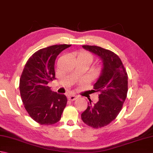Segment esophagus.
I'll return each mask as SVG.
<instances>
[{"label": "esophagus", "mask_w": 153, "mask_h": 153, "mask_svg": "<svg viewBox=\"0 0 153 153\" xmlns=\"http://www.w3.org/2000/svg\"><path fill=\"white\" fill-rule=\"evenodd\" d=\"M77 99V96L75 95H70L69 97H68V99L71 100V101H72V100H76Z\"/></svg>", "instance_id": "1"}]
</instances>
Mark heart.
Returning <instances> with one entry per match:
<instances>
[{"instance_id":"1","label":"heart","mask_w":153,"mask_h":153,"mask_svg":"<svg viewBox=\"0 0 153 153\" xmlns=\"http://www.w3.org/2000/svg\"><path fill=\"white\" fill-rule=\"evenodd\" d=\"M86 58V59H88L90 60L91 63V62L93 61V55L89 53V52H87V51H80L79 53L77 54V58Z\"/></svg>"}]
</instances>
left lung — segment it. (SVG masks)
<instances>
[{"instance_id": "8db88e82", "label": "left lung", "mask_w": 153, "mask_h": 153, "mask_svg": "<svg viewBox=\"0 0 153 153\" xmlns=\"http://www.w3.org/2000/svg\"><path fill=\"white\" fill-rule=\"evenodd\" d=\"M82 47L99 56L103 67L93 85V91L99 93L98 102L93 104L89 100L82 119L93 128H102L116 119L121 111L128 93V74L122 60L114 53L97 46Z\"/></svg>"}]
</instances>
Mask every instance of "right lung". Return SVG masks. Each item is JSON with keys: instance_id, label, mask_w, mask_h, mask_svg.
I'll list each match as a JSON object with an SVG mask.
<instances>
[{"instance_id": "obj_1", "label": "right lung", "mask_w": 153, "mask_h": 153, "mask_svg": "<svg viewBox=\"0 0 153 153\" xmlns=\"http://www.w3.org/2000/svg\"><path fill=\"white\" fill-rule=\"evenodd\" d=\"M71 45H56L41 48L27 61L19 79V91L25 110L35 122L53 125L61 118L67 104L63 94L51 91L48 83L55 79L57 56Z\"/></svg>"}]
</instances>
